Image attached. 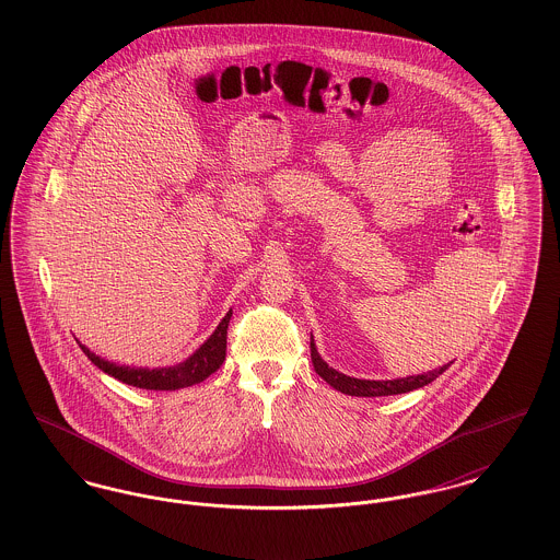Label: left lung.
<instances>
[{
	"instance_id": "8db88e82",
	"label": "left lung",
	"mask_w": 560,
	"mask_h": 560,
	"mask_svg": "<svg viewBox=\"0 0 560 560\" xmlns=\"http://www.w3.org/2000/svg\"><path fill=\"white\" fill-rule=\"evenodd\" d=\"M311 359L315 365V372L336 390L350 395V397H388V395H402V393H411L418 390L422 386H427L430 382H434L441 373L450 368L443 365L439 370L432 372L418 373V375H407V377H397V380H359V377H350L347 373L338 372L334 368H329L323 359H320L317 345L311 336Z\"/></svg>"
}]
</instances>
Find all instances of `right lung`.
Returning a JSON list of instances; mask_svg holds the SVG:
<instances>
[{"label":"right lung","instance_id":"right-lung-1","mask_svg":"<svg viewBox=\"0 0 560 560\" xmlns=\"http://www.w3.org/2000/svg\"><path fill=\"white\" fill-rule=\"evenodd\" d=\"M231 317H233V311H229L226 317L218 323L212 336L201 347L197 348L183 363H176L172 368L149 370V368L117 365L113 361L98 357L96 352L83 347L81 342L80 347L85 352V357L98 370H103L110 377H115L128 386L147 388V390H178V388H187V386L203 382L222 365V361L226 357V329H229Z\"/></svg>","mask_w":560,"mask_h":560}]
</instances>
